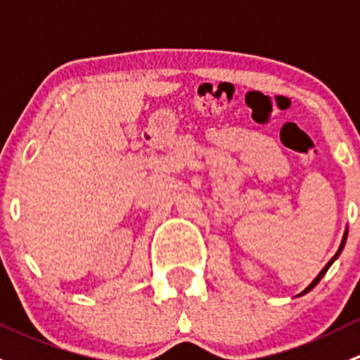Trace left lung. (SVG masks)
<instances>
[{
  "mask_svg": "<svg viewBox=\"0 0 360 360\" xmlns=\"http://www.w3.org/2000/svg\"><path fill=\"white\" fill-rule=\"evenodd\" d=\"M345 240H347V235H345V237H343V242H341V248H340V250H338V252L335 254V257H333V259H331V261H329V263H328V264H326V266H324V268H322V271H321V274H319V275H317V278H315V281H314V282H311V284H310V285H308V288H307V289H304V291H303V292H301V294L308 292V291H310V289H314V288H315V285H317V284H319V282H321V278H322V277H324V275H326V271H328V270H329V266H331V264H333V263H335V259H336V257H338V256H340L341 249H343V245H345Z\"/></svg>",
  "mask_w": 360,
  "mask_h": 360,
  "instance_id": "left-lung-1",
  "label": "left lung"
}]
</instances>
